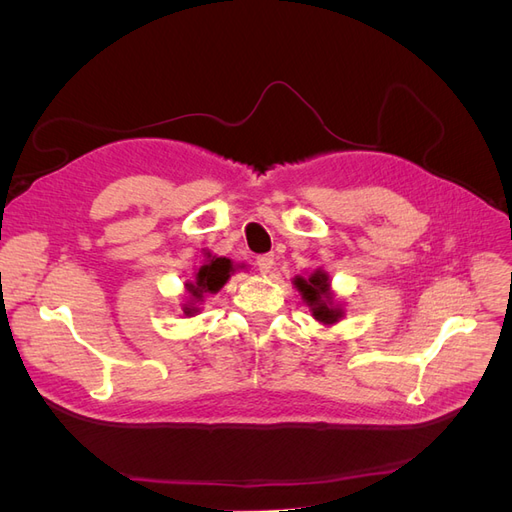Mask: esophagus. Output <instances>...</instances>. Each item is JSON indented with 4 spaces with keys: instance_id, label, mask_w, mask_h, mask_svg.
I'll list each match as a JSON object with an SVG mask.
<instances>
[{
    "instance_id": "esophagus-1",
    "label": "esophagus",
    "mask_w": 512,
    "mask_h": 512,
    "mask_svg": "<svg viewBox=\"0 0 512 512\" xmlns=\"http://www.w3.org/2000/svg\"><path fill=\"white\" fill-rule=\"evenodd\" d=\"M256 265H258V269L262 273H269L273 269V265H275V256L273 254H260L256 258Z\"/></svg>"
}]
</instances>
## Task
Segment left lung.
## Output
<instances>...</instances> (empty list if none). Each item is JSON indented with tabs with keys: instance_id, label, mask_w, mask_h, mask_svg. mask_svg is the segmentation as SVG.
<instances>
[{
	"instance_id": "1",
	"label": "left lung",
	"mask_w": 512,
	"mask_h": 512,
	"mask_svg": "<svg viewBox=\"0 0 512 512\" xmlns=\"http://www.w3.org/2000/svg\"><path fill=\"white\" fill-rule=\"evenodd\" d=\"M294 288L301 292L303 303L309 307L312 316L322 324H335L339 318L344 316L342 305L333 301V290L329 275L322 269H316L312 275H297L292 280Z\"/></svg>"
}]
</instances>
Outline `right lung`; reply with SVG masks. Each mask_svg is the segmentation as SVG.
I'll return each mask as SVG.
<instances>
[{
  "label": "right lung",
  "instance_id": "add662e5",
  "mask_svg": "<svg viewBox=\"0 0 512 512\" xmlns=\"http://www.w3.org/2000/svg\"><path fill=\"white\" fill-rule=\"evenodd\" d=\"M239 267L232 265L230 258L224 256H213L211 252L205 254V262L194 273L192 282H185V290L190 294V301L183 303V314L194 316L198 312L196 303L203 301L205 294H215L228 280L230 275L235 273Z\"/></svg>",
  "mask_w": 512,
  "mask_h": 512
}]
</instances>
